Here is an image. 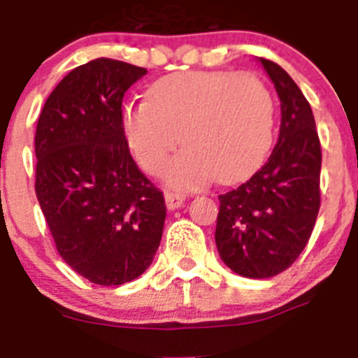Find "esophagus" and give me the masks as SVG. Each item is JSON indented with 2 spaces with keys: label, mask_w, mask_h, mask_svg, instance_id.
Returning <instances> with one entry per match:
<instances>
[{
  "label": "esophagus",
  "mask_w": 358,
  "mask_h": 358,
  "mask_svg": "<svg viewBox=\"0 0 358 358\" xmlns=\"http://www.w3.org/2000/svg\"><path fill=\"white\" fill-rule=\"evenodd\" d=\"M185 203V196L178 194V192H166V205L169 210L180 208Z\"/></svg>",
  "instance_id": "esophagus-1"
}]
</instances>
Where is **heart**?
<instances>
[{"mask_svg": "<svg viewBox=\"0 0 358 358\" xmlns=\"http://www.w3.org/2000/svg\"><path fill=\"white\" fill-rule=\"evenodd\" d=\"M273 127L271 91L251 73H175L123 108L124 139L146 173L159 171L182 134L187 148L164 169L173 189L243 178L267 155Z\"/></svg>", "mask_w": 358, "mask_h": 358, "instance_id": "1", "label": "heart"}]
</instances>
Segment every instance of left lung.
I'll return each instance as SVG.
<instances>
[{
  "instance_id": "left-lung-1",
  "label": "left lung",
  "mask_w": 358,
  "mask_h": 358,
  "mask_svg": "<svg viewBox=\"0 0 358 358\" xmlns=\"http://www.w3.org/2000/svg\"><path fill=\"white\" fill-rule=\"evenodd\" d=\"M260 64L280 98L278 143L255 175L219 194L215 224L219 257L246 278H269L294 264L321 203V143L310 105L278 64Z\"/></svg>"
}]
</instances>
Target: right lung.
Segmentation results:
<instances>
[{"label": "right lung", "instance_id": "obj_1", "mask_svg": "<svg viewBox=\"0 0 358 358\" xmlns=\"http://www.w3.org/2000/svg\"><path fill=\"white\" fill-rule=\"evenodd\" d=\"M148 71L112 59L78 66L55 87L35 131V194L60 257L98 285L135 280L153 262L166 203L134 162L124 92Z\"/></svg>", "mask_w": 358, "mask_h": 358}]
</instances>
